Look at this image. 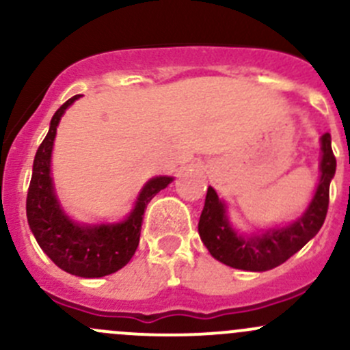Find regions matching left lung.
Segmentation results:
<instances>
[{
  "label": "left lung",
  "mask_w": 350,
  "mask_h": 350,
  "mask_svg": "<svg viewBox=\"0 0 350 350\" xmlns=\"http://www.w3.org/2000/svg\"><path fill=\"white\" fill-rule=\"evenodd\" d=\"M320 181L315 196L305 213L288 227L271 228L260 235L243 237L232 228L227 218V206L218 200L217 191L208 188L198 232L211 256L227 266L243 271H269L281 266L298 252L310 239L315 237L325 221L328 210V189L335 174L337 161L332 152L330 133H323Z\"/></svg>",
  "instance_id": "left-lung-1"
}]
</instances>
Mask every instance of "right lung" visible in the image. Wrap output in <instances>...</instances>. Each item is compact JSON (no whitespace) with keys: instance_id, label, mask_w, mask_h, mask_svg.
<instances>
[{"instance_id":"1","label":"right lung","mask_w":350,"mask_h":350,"mask_svg":"<svg viewBox=\"0 0 350 350\" xmlns=\"http://www.w3.org/2000/svg\"><path fill=\"white\" fill-rule=\"evenodd\" d=\"M81 94L67 100L51 120V129L33 159V172L27 195V218L40 249L55 266L81 278H103L129 264L142 230L144 211L152 198L172 178H152L140 191L132 213L120 224L79 225L62 211L51 178V157L55 132L67 107Z\"/></svg>"}]
</instances>
